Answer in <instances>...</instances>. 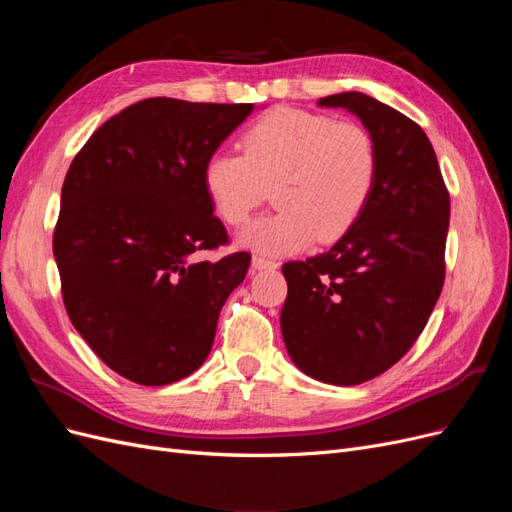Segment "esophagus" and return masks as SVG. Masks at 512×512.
<instances>
[{
  "instance_id": "obj_1",
  "label": "esophagus",
  "mask_w": 512,
  "mask_h": 512,
  "mask_svg": "<svg viewBox=\"0 0 512 512\" xmlns=\"http://www.w3.org/2000/svg\"><path fill=\"white\" fill-rule=\"evenodd\" d=\"M280 265H277L275 260H269V258H265V256H254L252 258V269L254 271H273V269H277Z\"/></svg>"
}]
</instances>
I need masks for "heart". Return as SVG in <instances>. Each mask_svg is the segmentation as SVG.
Masks as SVG:
<instances>
[{
	"instance_id": "heart-1",
	"label": "heart",
	"mask_w": 512,
	"mask_h": 512,
	"mask_svg": "<svg viewBox=\"0 0 512 512\" xmlns=\"http://www.w3.org/2000/svg\"><path fill=\"white\" fill-rule=\"evenodd\" d=\"M378 179V149L354 121L277 108L243 134V153L215 151L203 166L213 211L239 226L273 185L275 213L241 230L258 252L292 254L329 243L359 220Z\"/></svg>"
}]
</instances>
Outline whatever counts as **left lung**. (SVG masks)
<instances>
[{
  "mask_svg": "<svg viewBox=\"0 0 512 512\" xmlns=\"http://www.w3.org/2000/svg\"><path fill=\"white\" fill-rule=\"evenodd\" d=\"M361 119L378 149L376 188L329 252L282 267V335L314 380L354 386L404 356L438 303L451 198L436 151L412 119L361 91L320 98Z\"/></svg>",
  "mask_w": 512,
  "mask_h": 512,
  "instance_id": "obj_1",
  "label": "left lung"
}]
</instances>
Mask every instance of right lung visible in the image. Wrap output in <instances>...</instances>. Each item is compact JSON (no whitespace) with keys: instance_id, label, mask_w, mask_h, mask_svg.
Wrapping results in <instances>:
<instances>
[{"instance_id":"1","label":"right lung","mask_w":512,"mask_h":512,"mask_svg":"<svg viewBox=\"0 0 512 512\" xmlns=\"http://www.w3.org/2000/svg\"><path fill=\"white\" fill-rule=\"evenodd\" d=\"M254 104L136 102L91 134L61 188L53 254L74 329L119 376L162 386L211 352L250 254L228 241L203 185L211 153Z\"/></svg>"}]
</instances>
